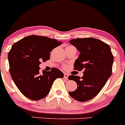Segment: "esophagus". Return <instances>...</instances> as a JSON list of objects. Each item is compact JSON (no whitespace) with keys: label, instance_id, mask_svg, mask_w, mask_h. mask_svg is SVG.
Returning a JSON list of instances; mask_svg holds the SVG:
<instances>
[{"label":"esophagus","instance_id":"esophagus-1","mask_svg":"<svg viewBox=\"0 0 125 125\" xmlns=\"http://www.w3.org/2000/svg\"><path fill=\"white\" fill-rule=\"evenodd\" d=\"M68 76H69V74L67 73H64V79H68Z\"/></svg>","mask_w":125,"mask_h":125}]
</instances>
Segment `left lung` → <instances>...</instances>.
Masks as SVG:
<instances>
[{
	"label": "left lung",
	"mask_w": 125,
	"mask_h": 125,
	"mask_svg": "<svg viewBox=\"0 0 125 125\" xmlns=\"http://www.w3.org/2000/svg\"><path fill=\"white\" fill-rule=\"evenodd\" d=\"M80 52L74 63V69L83 70V76L71 75L77 89L69 94L79 102L88 101L100 92L112 73L113 56L108 44L92 38L74 39L69 41Z\"/></svg>",
	"instance_id": "1"
}]
</instances>
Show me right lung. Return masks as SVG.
Here are the masks:
<instances>
[{
    "label": "right lung",
    "instance_id": "1",
    "mask_svg": "<svg viewBox=\"0 0 125 125\" xmlns=\"http://www.w3.org/2000/svg\"><path fill=\"white\" fill-rule=\"evenodd\" d=\"M57 40L31 35L13 44L8 53L9 71L13 81L26 97L38 100L48 95L56 79L63 78L60 70L39 72L41 62L48 61L50 52L61 45Z\"/></svg>",
    "mask_w": 125,
    "mask_h": 125
}]
</instances>
